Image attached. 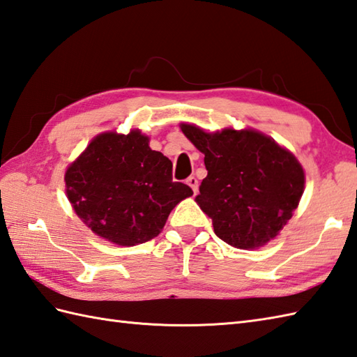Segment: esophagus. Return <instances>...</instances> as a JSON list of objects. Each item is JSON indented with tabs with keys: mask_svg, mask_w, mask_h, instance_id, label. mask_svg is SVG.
I'll return each instance as SVG.
<instances>
[{
	"mask_svg": "<svg viewBox=\"0 0 357 357\" xmlns=\"http://www.w3.org/2000/svg\"><path fill=\"white\" fill-rule=\"evenodd\" d=\"M187 184L192 187V190H193V193L196 195L197 193V187H199V184H197V179L195 178V176H190L188 179H187Z\"/></svg>",
	"mask_w": 357,
	"mask_h": 357,
	"instance_id": "esophagus-1",
	"label": "esophagus"
}]
</instances>
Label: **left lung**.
Segmentation results:
<instances>
[{"instance_id": "left-lung-1", "label": "left lung", "mask_w": 357, "mask_h": 357, "mask_svg": "<svg viewBox=\"0 0 357 357\" xmlns=\"http://www.w3.org/2000/svg\"><path fill=\"white\" fill-rule=\"evenodd\" d=\"M205 158L208 175L196 202L228 245L254 250L286 227L304 192V170L295 156L257 130L223 129L208 134L181 124Z\"/></svg>"}]
</instances>
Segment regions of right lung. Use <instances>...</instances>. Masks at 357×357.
<instances>
[{
	"label": "right lung",
	"instance_id": "obj_1",
	"mask_svg": "<svg viewBox=\"0 0 357 357\" xmlns=\"http://www.w3.org/2000/svg\"><path fill=\"white\" fill-rule=\"evenodd\" d=\"M66 196L93 233L134 246L161 233L170 211L193 190L172 179V161L139 130L97 135L65 172Z\"/></svg>",
	"mask_w": 357,
	"mask_h": 357
}]
</instances>
